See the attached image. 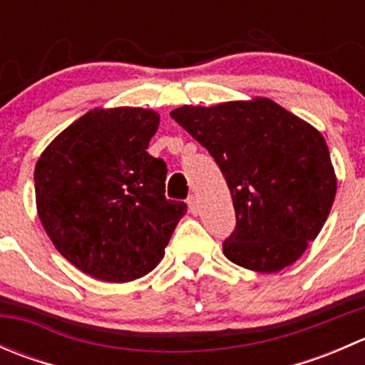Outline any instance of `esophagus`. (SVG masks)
I'll use <instances>...</instances> for the list:
<instances>
[{"label": "esophagus", "mask_w": 365, "mask_h": 365, "mask_svg": "<svg viewBox=\"0 0 365 365\" xmlns=\"http://www.w3.org/2000/svg\"><path fill=\"white\" fill-rule=\"evenodd\" d=\"M187 203H189V208L190 212L196 215L197 212H200V205H197V197L196 196H189V200H187Z\"/></svg>", "instance_id": "34e87169"}]
</instances>
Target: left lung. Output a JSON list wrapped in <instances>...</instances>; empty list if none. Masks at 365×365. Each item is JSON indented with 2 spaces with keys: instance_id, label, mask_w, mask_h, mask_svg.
Returning a JSON list of instances; mask_svg holds the SVG:
<instances>
[{
  "instance_id": "obj_1",
  "label": "left lung",
  "mask_w": 365,
  "mask_h": 365,
  "mask_svg": "<svg viewBox=\"0 0 365 365\" xmlns=\"http://www.w3.org/2000/svg\"><path fill=\"white\" fill-rule=\"evenodd\" d=\"M171 118L208 150L231 190L237 227L224 256L261 274L295 263L336 200L325 138L267 97L182 106Z\"/></svg>"
}]
</instances>
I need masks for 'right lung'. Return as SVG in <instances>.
Returning a JSON list of instances; mask_svg holds the SVG:
<instances>
[{"label": "right lung", "instance_id": "right-lung-1", "mask_svg": "<svg viewBox=\"0 0 365 365\" xmlns=\"http://www.w3.org/2000/svg\"><path fill=\"white\" fill-rule=\"evenodd\" d=\"M160 116L95 108L51 141L35 165L36 212L63 257L104 282H128L164 257L187 205L165 200V162L146 152Z\"/></svg>", "mask_w": 365, "mask_h": 365}]
</instances>
